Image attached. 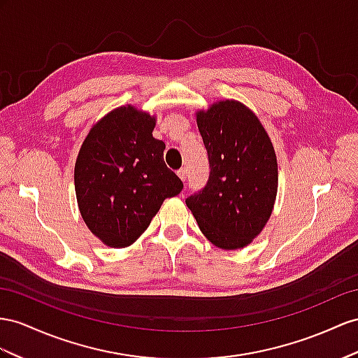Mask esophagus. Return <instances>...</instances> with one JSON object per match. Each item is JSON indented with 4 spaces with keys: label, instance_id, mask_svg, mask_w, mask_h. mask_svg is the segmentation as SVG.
<instances>
[{
    "label": "esophagus",
    "instance_id": "34e87169",
    "mask_svg": "<svg viewBox=\"0 0 358 358\" xmlns=\"http://www.w3.org/2000/svg\"><path fill=\"white\" fill-rule=\"evenodd\" d=\"M177 176L181 178V181H186L187 178V169L186 168H181L177 171Z\"/></svg>",
    "mask_w": 358,
    "mask_h": 358
}]
</instances>
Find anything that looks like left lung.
I'll return each instance as SVG.
<instances>
[{
	"mask_svg": "<svg viewBox=\"0 0 358 358\" xmlns=\"http://www.w3.org/2000/svg\"><path fill=\"white\" fill-rule=\"evenodd\" d=\"M195 115L210 177L186 204L215 246L245 248L263 231L277 198L278 164L271 137L241 101H216Z\"/></svg>",
	"mask_w": 358,
	"mask_h": 358,
	"instance_id": "8db88e82",
	"label": "left lung"
}]
</instances>
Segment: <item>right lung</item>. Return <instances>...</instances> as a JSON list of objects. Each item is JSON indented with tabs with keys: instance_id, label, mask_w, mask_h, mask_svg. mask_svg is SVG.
<instances>
[{
	"instance_id": "add662e5",
	"label": "right lung",
	"mask_w": 358,
	"mask_h": 358,
	"mask_svg": "<svg viewBox=\"0 0 358 358\" xmlns=\"http://www.w3.org/2000/svg\"><path fill=\"white\" fill-rule=\"evenodd\" d=\"M155 116L127 104L90 128L74 169L78 210L90 233L110 248L139 239L181 180L163 160L166 146L152 137Z\"/></svg>"
}]
</instances>
